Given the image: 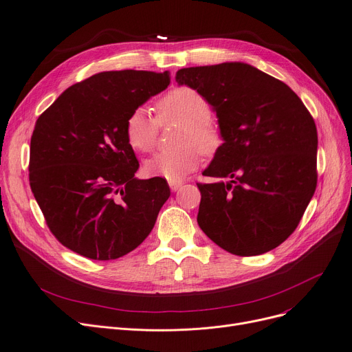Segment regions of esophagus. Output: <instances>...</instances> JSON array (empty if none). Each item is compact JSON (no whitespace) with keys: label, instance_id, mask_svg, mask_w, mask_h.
Instances as JSON below:
<instances>
[{"label":"esophagus","instance_id":"34e87169","mask_svg":"<svg viewBox=\"0 0 352 352\" xmlns=\"http://www.w3.org/2000/svg\"><path fill=\"white\" fill-rule=\"evenodd\" d=\"M170 184V188H171V191H178L182 186H184V182L182 181H170L168 182Z\"/></svg>","mask_w":352,"mask_h":352}]
</instances>
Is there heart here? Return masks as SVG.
<instances>
[{
	"mask_svg": "<svg viewBox=\"0 0 352 352\" xmlns=\"http://www.w3.org/2000/svg\"><path fill=\"white\" fill-rule=\"evenodd\" d=\"M158 120L178 121L181 128L177 134L174 151H164L145 162V171L170 181H179L198 165L201 153H211L219 144L215 124L210 120V105L198 91L190 87L174 88L158 101ZM157 121L145 108L133 109L125 120V138L138 153L151 151L157 140Z\"/></svg>",
	"mask_w": 352,
	"mask_h": 352,
	"instance_id": "obj_1",
	"label": "heart"
}]
</instances>
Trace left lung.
<instances>
[{"mask_svg": "<svg viewBox=\"0 0 352 352\" xmlns=\"http://www.w3.org/2000/svg\"><path fill=\"white\" fill-rule=\"evenodd\" d=\"M175 80L212 107L224 141L202 173L218 181L197 184L199 228L235 255L276 248L317 187L318 135L308 109L287 84L245 63L182 68Z\"/></svg>", "mask_w": 352, "mask_h": 352, "instance_id": "left-lung-1", "label": "left lung"}]
</instances>
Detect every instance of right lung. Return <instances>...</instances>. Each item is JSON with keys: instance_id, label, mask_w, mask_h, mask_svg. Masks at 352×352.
Instances as JSON below:
<instances>
[{"instance_id": "right-lung-1", "label": "right lung", "mask_w": 352, "mask_h": 352, "mask_svg": "<svg viewBox=\"0 0 352 352\" xmlns=\"http://www.w3.org/2000/svg\"><path fill=\"white\" fill-rule=\"evenodd\" d=\"M170 74L105 71L74 84L38 117L30 145V186L50 231L68 250L108 261L150 235L171 191L138 179L125 120L170 85Z\"/></svg>"}]
</instances>
